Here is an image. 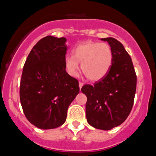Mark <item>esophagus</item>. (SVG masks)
Returning <instances> with one entry per match:
<instances>
[{"label":"esophagus","instance_id":"34e87169","mask_svg":"<svg viewBox=\"0 0 156 156\" xmlns=\"http://www.w3.org/2000/svg\"><path fill=\"white\" fill-rule=\"evenodd\" d=\"M83 86V83H82V82H79V87H80V88H82V87Z\"/></svg>","mask_w":156,"mask_h":156}]
</instances>
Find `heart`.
Listing matches in <instances>:
<instances>
[{"mask_svg":"<svg viewBox=\"0 0 156 156\" xmlns=\"http://www.w3.org/2000/svg\"><path fill=\"white\" fill-rule=\"evenodd\" d=\"M72 54L64 59L66 72L72 76H76L78 62H81L83 73L91 81L102 79L109 71L113 60L111 47L106 43L87 41L76 47Z\"/></svg>","mask_w":156,"mask_h":156,"instance_id":"1","label":"heart"}]
</instances>
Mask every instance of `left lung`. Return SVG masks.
<instances>
[{"label": "left lung", "instance_id": "8db88e82", "mask_svg": "<svg viewBox=\"0 0 156 156\" xmlns=\"http://www.w3.org/2000/svg\"><path fill=\"white\" fill-rule=\"evenodd\" d=\"M107 41L113 54L108 73L94 85L85 84L81 91L87 98L86 116L90 126L108 130L119 126L129 115L133 105L137 75L131 58L123 45L112 37Z\"/></svg>", "mask_w": 156, "mask_h": 156}]
</instances>
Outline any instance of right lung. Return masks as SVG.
<instances>
[{
  "label": "right lung",
  "mask_w": 156,
  "mask_h": 156,
  "mask_svg": "<svg viewBox=\"0 0 156 156\" xmlns=\"http://www.w3.org/2000/svg\"><path fill=\"white\" fill-rule=\"evenodd\" d=\"M66 41L65 37H44L34 45L23 66L20 102L27 119L40 129L62 126L80 92L78 80L65 68Z\"/></svg>",
  "instance_id": "obj_1"
}]
</instances>
